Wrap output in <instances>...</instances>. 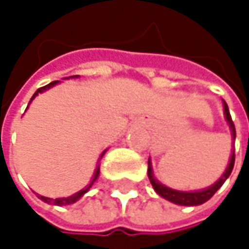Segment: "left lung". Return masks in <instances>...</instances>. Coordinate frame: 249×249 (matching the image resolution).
<instances>
[{
    "instance_id": "left-lung-1",
    "label": "left lung",
    "mask_w": 249,
    "mask_h": 249,
    "mask_svg": "<svg viewBox=\"0 0 249 249\" xmlns=\"http://www.w3.org/2000/svg\"><path fill=\"white\" fill-rule=\"evenodd\" d=\"M225 117H226V121L228 124L231 125V129H232V134H233V138L236 137L235 134V125L232 123V118H231V114H229V109H228V105L225 104ZM233 164H235V153H232L231 156V160H229V164L225 170L224 176L211 187L205 189V190H200V192H178V190H173L170 187H166L163 186L161 183H159L151 172V166H150V161H148V178L154 187V190L164 199L173 202L176 205H181V206H196V205H202L205 202H208L218 190L219 187L225 183V180L229 177V174L232 173V169H233Z\"/></svg>"
}]
</instances>
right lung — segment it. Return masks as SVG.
Here are the masks:
<instances>
[{
    "label": "right lung",
    "instance_id": "1",
    "mask_svg": "<svg viewBox=\"0 0 249 249\" xmlns=\"http://www.w3.org/2000/svg\"><path fill=\"white\" fill-rule=\"evenodd\" d=\"M57 82H59V80H54V82H52V83H49V85L43 86V88H38V89L36 90V93H34V95L31 96L30 102H31V101H33V99H34V98H36V96H37V95L40 93V92H43V90H46V89L52 88V86H53V85H56ZM98 176H99V167H98V169L95 170V174H93V178H92V181L89 183V186H88V187H85L83 190H80V192H77V193H75V195L69 196V197H62V199H49V197H43V196H40V199H41V200H44V202H47V203H49V202H52L53 205H57V206L75 203L77 199H80V197H82V196H83V195H85V193H86V192H88L89 189H90V186H92V184H93V181H95V180L98 178Z\"/></svg>",
    "mask_w": 249,
    "mask_h": 249
}]
</instances>
